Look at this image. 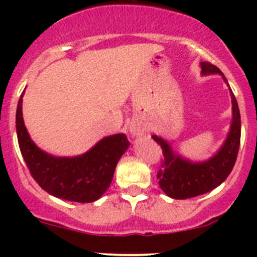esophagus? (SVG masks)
Masks as SVG:
<instances>
[{"mask_svg":"<svg viewBox=\"0 0 257 257\" xmlns=\"http://www.w3.org/2000/svg\"><path fill=\"white\" fill-rule=\"evenodd\" d=\"M145 132H147V126L141 120H133L129 125V134H131L132 138H139Z\"/></svg>","mask_w":257,"mask_h":257,"instance_id":"esophagus-1","label":"esophagus"}]
</instances>
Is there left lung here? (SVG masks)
<instances>
[{"mask_svg": "<svg viewBox=\"0 0 257 257\" xmlns=\"http://www.w3.org/2000/svg\"><path fill=\"white\" fill-rule=\"evenodd\" d=\"M201 74H220L229 87L227 79L222 72L209 62H201ZM232 104V119L229 134L220 149L204 162H191L173 150L172 145L162 137L152 136V138L162 147L164 159L158 172L159 186L168 196L173 199H189L203 195L211 191L229 177L236 162L240 147L241 119L236 98L229 87Z\"/></svg>", "mask_w": 257, "mask_h": 257, "instance_id": "obj_1", "label": "left lung"}]
</instances>
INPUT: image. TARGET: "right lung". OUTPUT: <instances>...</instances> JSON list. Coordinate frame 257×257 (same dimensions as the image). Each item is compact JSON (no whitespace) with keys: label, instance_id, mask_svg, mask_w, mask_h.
Instances as JSON below:
<instances>
[{"label":"right lung","instance_id":"add662e5","mask_svg":"<svg viewBox=\"0 0 257 257\" xmlns=\"http://www.w3.org/2000/svg\"><path fill=\"white\" fill-rule=\"evenodd\" d=\"M18 100L16 132L21 154L38 185L56 198L77 203L98 200L109 188L116 164L131 143L123 133L103 138L84 154L54 157L40 149L31 139Z\"/></svg>","mask_w":257,"mask_h":257}]
</instances>
